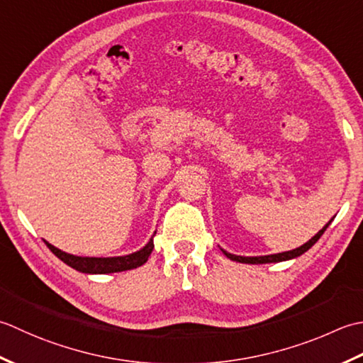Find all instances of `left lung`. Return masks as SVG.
Segmentation results:
<instances>
[{
	"label": "left lung",
	"instance_id": "1",
	"mask_svg": "<svg viewBox=\"0 0 363 363\" xmlns=\"http://www.w3.org/2000/svg\"><path fill=\"white\" fill-rule=\"evenodd\" d=\"M332 223V219L329 220V224ZM329 224L324 225L320 232H318L312 240H308L306 244H302L301 247H296L293 250H288V252H282V254H274V255H263V257H241V255H233L228 254L225 250L223 252L225 254L227 258H230L233 262H240V263H249V264H262V263H277V262H285V260H291V258H296L302 255L304 252L313 246V244L321 238V235L324 233V230L329 227Z\"/></svg>",
	"mask_w": 363,
	"mask_h": 363
}]
</instances>
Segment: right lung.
<instances>
[{"instance_id":"1","label":"right lung","mask_w":363,"mask_h":363,"mask_svg":"<svg viewBox=\"0 0 363 363\" xmlns=\"http://www.w3.org/2000/svg\"><path fill=\"white\" fill-rule=\"evenodd\" d=\"M48 249L53 252L59 260H62L70 268L86 272V274H109V272H121L135 269L138 266L144 264L153 250V238L145 244V247L135 254L125 255V257H108V258H97V257H77L67 252H62L57 247L51 246L50 242L45 241Z\"/></svg>"}]
</instances>
